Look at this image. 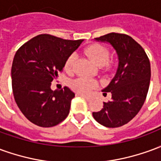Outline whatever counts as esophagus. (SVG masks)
<instances>
[{
	"mask_svg": "<svg viewBox=\"0 0 161 161\" xmlns=\"http://www.w3.org/2000/svg\"><path fill=\"white\" fill-rule=\"evenodd\" d=\"M77 96H79V97H84L85 100H87V101H89L91 98L89 97H87V96H85V95H83V94H77Z\"/></svg>",
	"mask_w": 161,
	"mask_h": 161,
	"instance_id": "1",
	"label": "esophagus"
}]
</instances>
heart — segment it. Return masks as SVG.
I'll use <instances>...</instances> for the list:
<instances>
[{"label": "heart", "instance_id": "b5f03b06", "mask_svg": "<svg viewBox=\"0 0 161 161\" xmlns=\"http://www.w3.org/2000/svg\"><path fill=\"white\" fill-rule=\"evenodd\" d=\"M84 53L93 60V62L97 65L102 66V68L105 70H108L111 68L112 62L108 60L109 51L106 46L100 44H92L85 48ZM75 59H76V55L70 54L65 61L64 68L68 72H70L73 69ZM70 87L74 91L79 94L88 95L97 87V82L91 78L77 77L70 83Z\"/></svg>", "mask_w": 161, "mask_h": 161}]
</instances>
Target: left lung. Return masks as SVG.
<instances>
[{
  "label": "left lung",
  "instance_id": "1",
  "mask_svg": "<svg viewBox=\"0 0 161 161\" xmlns=\"http://www.w3.org/2000/svg\"><path fill=\"white\" fill-rule=\"evenodd\" d=\"M95 40L109 43L119 64L114 78L102 91L103 95L111 93V101L103 103V108L92 115L104 127L118 128L131 121L145 102L151 77L150 61L141 45L127 34L110 33Z\"/></svg>",
  "mask_w": 161,
  "mask_h": 161
}]
</instances>
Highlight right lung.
<instances>
[{
    "instance_id": "add662e5",
    "label": "right lung",
    "mask_w": 161,
    "mask_h": 161,
    "mask_svg": "<svg viewBox=\"0 0 161 161\" xmlns=\"http://www.w3.org/2000/svg\"><path fill=\"white\" fill-rule=\"evenodd\" d=\"M82 41L40 34L16 52L11 70L13 93L20 111L33 124L50 128L69 115L75 94L68 87L52 91L51 84Z\"/></svg>"
}]
</instances>
